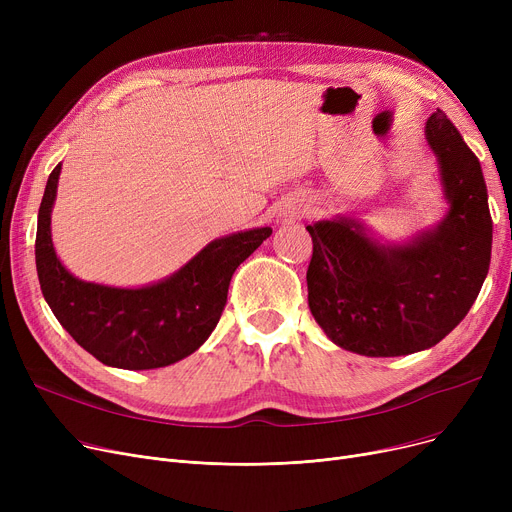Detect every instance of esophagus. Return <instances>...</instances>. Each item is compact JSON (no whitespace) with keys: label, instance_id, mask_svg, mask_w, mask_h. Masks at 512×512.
Returning <instances> with one entry per match:
<instances>
[{"label":"esophagus","instance_id":"1","mask_svg":"<svg viewBox=\"0 0 512 512\" xmlns=\"http://www.w3.org/2000/svg\"><path fill=\"white\" fill-rule=\"evenodd\" d=\"M297 213H299V211H297ZM297 213H292V215H297Z\"/></svg>","mask_w":512,"mask_h":512}]
</instances>
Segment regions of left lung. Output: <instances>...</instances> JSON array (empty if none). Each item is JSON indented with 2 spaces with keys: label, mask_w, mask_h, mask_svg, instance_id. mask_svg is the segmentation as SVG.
Instances as JSON below:
<instances>
[{
  "label": "left lung",
  "mask_w": 512,
  "mask_h": 512,
  "mask_svg": "<svg viewBox=\"0 0 512 512\" xmlns=\"http://www.w3.org/2000/svg\"><path fill=\"white\" fill-rule=\"evenodd\" d=\"M448 209L405 242L380 240L355 215L307 226L309 309L326 336L365 357L425 351L469 313L490 270L492 215L479 159L436 110L425 122Z\"/></svg>",
  "instance_id": "8db88e82"
}]
</instances>
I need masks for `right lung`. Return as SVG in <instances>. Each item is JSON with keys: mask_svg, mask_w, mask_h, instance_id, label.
<instances>
[{"mask_svg": "<svg viewBox=\"0 0 512 512\" xmlns=\"http://www.w3.org/2000/svg\"><path fill=\"white\" fill-rule=\"evenodd\" d=\"M60 172L62 164L47 178L35 261L43 297L62 328L107 367L157 369L193 355L218 326L236 267L272 234V228L215 238L178 272L147 286L87 282L70 274L53 249L51 209Z\"/></svg>", "mask_w": 512, "mask_h": 512, "instance_id": "1", "label": "right lung"}]
</instances>
